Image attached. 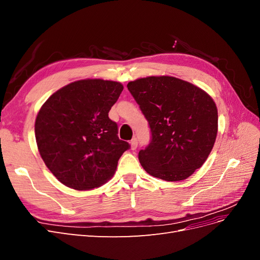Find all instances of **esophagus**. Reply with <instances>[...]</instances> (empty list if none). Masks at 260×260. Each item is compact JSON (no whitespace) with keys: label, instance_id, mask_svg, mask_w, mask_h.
<instances>
[{"label":"esophagus","instance_id":"1","mask_svg":"<svg viewBox=\"0 0 260 260\" xmlns=\"http://www.w3.org/2000/svg\"><path fill=\"white\" fill-rule=\"evenodd\" d=\"M130 147H131L132 151H135V149H137V147H138V140H137V138H133L130 141Z\"/></svg>","mask_w":260,"mask_h":260}]
</instances>
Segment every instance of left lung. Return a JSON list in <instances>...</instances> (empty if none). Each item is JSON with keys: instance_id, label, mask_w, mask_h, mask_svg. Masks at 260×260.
Returning <instances> with one entry per match:
<instances>
[{"instance_id": "1", "label": "left lung", "mask_w": 260, "mask_h": 260, "mask_svg": "<svg viewBox=\"0 0 260 260\" xmlns=\"http://www.w3.org/2000/svg\"><path fill=\"white\" fill-rule=\"evenodd\" d=\"M128 90L148 121L152 141L139 152L151 176L181 181L203 166L214 147L218 111L208 93L170 76L130 81Z\"/></svg>"}]
</instances>
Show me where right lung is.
<instances>
[{
  "instance_id": "add662e5",
  "label": "right lung",
  "mask_w": 260,
  "mask_h": 260,
  "mask_svg": "<svg viewBox=\"0 0 260 260\" xmlns=\"http://www.w3.org/2000/svg\"><path fill=\"white\" fill-rule=\"evenodd\" d=\"M123 85L103 79L69 83L45 101L35 133L39 153L59 182L77 191L100 187L115 175L130 147L118 138L108 112Z\"/></svg>"
}]
</instances>
